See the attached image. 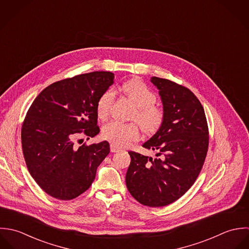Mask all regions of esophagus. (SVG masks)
<instances>
[{
	"label": "esophagus",
	"instance_id": "1",
	"mask_svg": "<svg viewBox=\"0 0 249 249\" xmlns=\"http://www.w3.org/2000/svg\"><path fill=\"white\" fill-rule=\"evenodd\" d=\"M110 151L112 152V153H115V152H119L120 151V148L117 146V145H115V144H113V143H111L110 144Z\"/></svg>",
	"mask_w": 249,
	"mask_h": 249
}]
</instances>
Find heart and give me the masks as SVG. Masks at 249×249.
Masks as SVG:
<instances>
[{
	"instance_id": "b5f03b06",
	"label": "heart",
	"mask_w": 249,
	"mask_h": 249,
	"mask_svg": "<svg viewBox=\"0 0 249 249\" xmlns=\"http://www.w3.org/2000/svg\"><path fill=\"white\" fill-rule=\"evenodd\" d=\"M124 95L135 105L130 119L137 121L146 134L157 132L164 120V110L155 104L157 96L149 87L141 80H132L120 87ZM114 91L105 90L96 104V112L100 119H106L114 102ZM102 137L117 146H125L140 138V130L136 123L109 121L102 128Z\"/></svg>"
}]
</instances>
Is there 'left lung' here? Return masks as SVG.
I'll use <instances>...</instances> for the list:
<instances>
[{
	"label": "left lung",
	"mask_w": 249,
	"mask_h": 249,
	"mask_svg": "<svg viewBox=\"0 0 249 249\" xmlns=\"http://www.w3.org/2000/svg\"><path fill=\"white\" fill-rule=\"evenodd\" d=\"M159 89L164 120L143 143L156 158L130 151L126 186L132 196L148 207H163L183 196L194 185L209 146L204 108L187 88L166 79L152 77Z\"/></svg>",
	"instance_id": "1"
}]
</instances>
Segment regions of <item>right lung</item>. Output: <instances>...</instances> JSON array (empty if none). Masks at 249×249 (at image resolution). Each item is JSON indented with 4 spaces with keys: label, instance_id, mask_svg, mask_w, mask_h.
<instances>
[{
    "label": "right lung",
    "instance_id": "right-lung-1",
    "mask_svg": "<svg viewBox=\"0 0 249 249\" xmlns=\"http://www.w3.org/2000/svg\"><path fill=\"white\" fill-rule=\"evenodd\" d=\"M113 78L111 72L95 71L55 82L30 107L21 130L24 159L52 197L71 200L84 194L108 155L107 142L78 147L75 140L80 134L88 139L99 134L96 104Z\"/></svg>",
    "mask_w": 249,
    "mask_h": 249
}]
</instances>
